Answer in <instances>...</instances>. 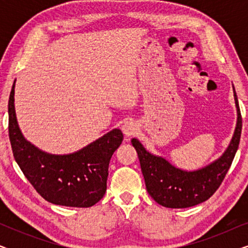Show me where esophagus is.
Masks as SVG:
<instances>
[{"label": "esophagus", "mask_w": 248, "mask_h": 248, "mask_svg": "<svg viewBox=\"0 0 248 248\" xmlns=\"http://www.w3.org/2000/svg\"><path fill=\"white\" fill-rule=\"evenodd\" d=\"M122 131H123V133L126 135V137H132V135L137 133L138 125L132 120H128L126 122H124L123 126H122Z\"/></svg>", "instance_id": "34e87169"}]
</instances>
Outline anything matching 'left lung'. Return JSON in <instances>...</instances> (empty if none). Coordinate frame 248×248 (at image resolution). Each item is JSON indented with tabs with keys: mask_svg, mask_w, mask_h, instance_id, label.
<instances>
[{
	"mask_svg": "<svg viewBox=\"0 0 248 248\" xmlns=\"http://www.w3.org/2000/svg\"><path fill=\"white\" fill-rule=\"evenodd\" d=\"M233 97L237 125L232 142L221 157L199 170L185 171L176 168L166 159L148 152L137 139H132L131 142L140 160L145 187L155 202L166 208H189L206 201L219 188L235 158L242 134V115L235 89Z\"/></svg>",
	"mask_w": 248,
	"mask_h": 248,
	"instance_id": "left-lung-1",
	"label": "left lung"
}]
</instances>
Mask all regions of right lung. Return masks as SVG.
Masks as SVG:
<instances>
[{"mask_svg":"<svg viewBox=\"0 0 248 248\" xmlns=\"http://www.w3.org/2000/svg\"><path fill=\"white\" fill-rule=\"evenodd\" d=\"M16 83V81H15ZM15 83L9 98V138L16 164L33 188L53 204L89 208L107 188L108 166L123 141L118 128L71 155H49L23 138L15 110Z\"/></svg>","mask_w":248,"mask_h":248,"instance_id":"1","label":"right lung"}]
</instances>
